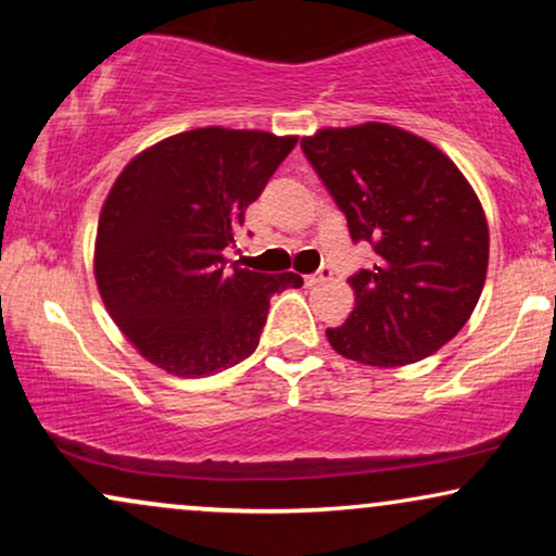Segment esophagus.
<instances>
[{
    "instance_id": "obj_1",
    "label": "esophagus",
    "mask_w": 556,
    "mask_h": 556,
    "mask_svg": "<svg viewBox=\"0 0 556 556\" xmlns=\"http://www.w3.org/2000/svg\"><path fill=\"white\" fill-rule=\"evenodd\" d=\"M327 279H331V266H321L316 274H308V277H305V285H321L327 282Z\"/></svg>"
}]
</instances>
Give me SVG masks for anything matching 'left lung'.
I'll list each match as a JSON object with an SVG mask.
<instances>
[{
  "instance_id": "8db88e82",
  "label": "left lung",
  "mask_w": 556,
  "mask_h": 556,
  "mask_svg": "<svg viewBox=\"0 0 556 556\" xmlns=\"http://www.w3.org/2000/svg\"><path fill=\"white\" fill-rule=\"evenodd\" d=\"M318 180L376 258L350 277L355 308L327 329L366 366L429 358L473 314L489 266V227L463 172L429 140L366 123L300 140Z\"/></svg>"
}]
</instances>
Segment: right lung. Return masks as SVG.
Wrapping results in <instances>:
<instances>
[{
    "label": "right lung",
    "instance_id": "add662e5",
    "mask_svg": "<svg viewBox=\"0 0 556 556\" xmlns=\"http://www.w3.org/2000/svg\"><path fill=\"white\" fill-rule=\"evenodd\" d=\"M298 138L198 127L138 154L112 185L96 232V285L143 358L212 376L258 348L269 300L298 274L227 266L245 208Z\"/></svg>",
    "mask_w": 556,
    "mask_h": 556
}]
</instances>
